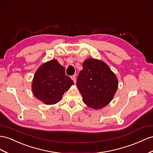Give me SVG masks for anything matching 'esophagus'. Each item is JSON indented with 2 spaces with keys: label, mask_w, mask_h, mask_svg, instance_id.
Segmentation results:
<instances>
[{
  "label": "esophagus",
  "mask_w": 153,
  "mask_h": 153,
  "mask_svg": "<svg viewBox=\"0 0 153 153\" xmlns=\"http://www.w3.org/2000/svg\"><path fill=\"white\" fill-rule=\"evenodd\" d=\"M71 78H72V79L73 80V81L74 82V83H76V75H74V76H71Z\"/></svg>",
  "instance_id": "34e87169"
}]
</instances>
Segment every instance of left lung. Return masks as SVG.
Instances as JSON below:
<instances>
[{
	"label": "left lung",
	"mask_w": 153,
	"mask_h": 153,
	"mask_svg": "<svg viewBox=\"0 0 153 153\" xmlns=\"http://www.w3.org/2000/svg\"><path fill=\"white\" fill-rule=\"evenodd\" d=\"M117 86L116 76L104 62L93 58L83 62L77 87L87 106L94 109L106 106L112 100Z\"/></svg>",
	"instance_id": "left-lung-1"
}]
</instances>
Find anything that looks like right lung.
Wrapping results in <instances>:
<instances>
[{
    "mask_svg": "<svg viewBox=\"0 0 153 153\" xmlns=\"http://www.w3.org/2000/svg\"><path fill=\"white\" fill-rule=\"evenodd\" d=\"M74 82L56 59L42 64L35 74L32 88L33 95L46 105H53L62 99Z\"/></svg>",
    "mask_w": 153,
    "mask_h": 153,
    "instance_id": "add662e5",
    "label": "right lung"
}]
</instances>
